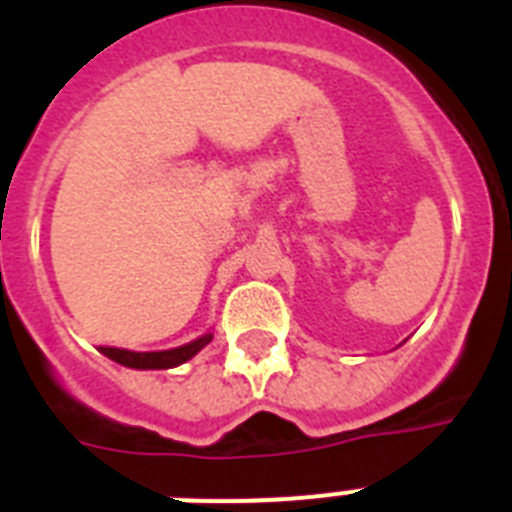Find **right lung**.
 Returning <instances> with one entry per match:
<instances>
[{
    "mask_svg": "<svg viewBox=\"0 0 512 512\" xmlns=\"http://www.w3.org/2000/svg\"><path fill=\"white\" fill-rule=\"evenodd\" d=\"M212 341V336L197 338V341L187 343V346L171 348V351H151V354H138V351H125V348H110V346H99L107 359L117 361L122 366H130V369H171V366H179L184 361L192 359L197 351L207 346Z\"/></svg>",
    "mask_w": 512,
    "mask_h": 512,
    "instance_id": "right-lung-1",
    "label": "right lung"
}]
</instances>
